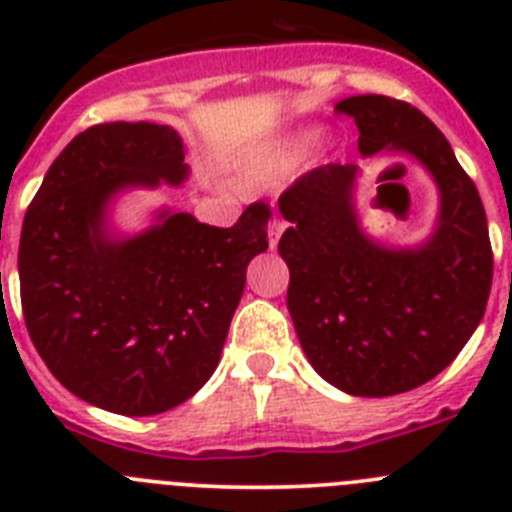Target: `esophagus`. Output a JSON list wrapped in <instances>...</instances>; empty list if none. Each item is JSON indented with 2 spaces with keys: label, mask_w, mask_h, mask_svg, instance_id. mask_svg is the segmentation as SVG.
<instances>
[{
  "label": "esophagus",
  "mask_w": 512,
  "mask_h": 512,
  "mask_svg": "<svg viewBox=\"0 0 512 512\" xmlns=\"http://www.w3.org/2000/svg\"><path fill=\"white\" fill-rule=\"evenodd\" d=\"M284 230H287V223L274 217V220H271V225H269V248H271V251L277 248V243H279V238H282Z\"/></svg>",
  "instance_id": "esophagus-1"
}]
</instances>
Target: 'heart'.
I'll use <instances>...</instances> for the list:
<instances>
[{
    "instance_id": "1",
    "label": "heart",
    "mask_w": 512,
    "mask_h": 512,
    "mask_svg": "<svg viewBox=\"0 0 512 512\" xmlns=\"http://www.w3.org/2000/svg\"><path fill=\"white\" fill-rule=\"evenodd\" d=\"M312 140H315V130L310 128L289 130V133L266 140L243 156L238 182L243 187H266V184L277 182L300 166Z\"/></svg>"
}]
</instances>
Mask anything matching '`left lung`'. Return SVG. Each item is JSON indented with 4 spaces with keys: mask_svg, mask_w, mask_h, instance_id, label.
Returning a JSON list of instances; mask_svg holds the SVG:
<instances>
[{
    "mask_svg": "<svg viewBox=\"0 0 512 512\" xmlns=\"http://www.w3.org/2000/svg\"><path fill=\"white\" fill-rule=\"evenodd\" d=\"M359 125L361 158L405 156L431 176L438 215L410 246L379 241L356 205L359 164H328L282 194L289 223L287 307L312 369L354 397L431 382L485 315L492 284L487 217L454 148L413 104L356 94L336 104Z\"/></svg>",
    "mask_w": 512,
    "mask_h": 512,
    "instance_id": "1",
    "label": "left lung"
}]
</instances>
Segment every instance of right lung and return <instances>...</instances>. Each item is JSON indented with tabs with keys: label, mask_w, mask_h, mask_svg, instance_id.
Wrapping results in <instances>:
<instances>
[{
	"label": "right lung",
	"mask_w": 512,
	"mask_h": 512,
	"mask_svg": "<svg viewBox=\"0 0 512 512\" xmlns=\"http://www.w3.org/2000/svg\"><path fill=\"white\" fill-rule=\"evenodd\" d=\"M184 153L169 125H94L53 161L22 223V312L40 359L76 397L130 418L166 413L212 377L248 264L269 248L264 202L233 228L166 205L143 230L117 228L122 194L187 182Z\"/></svg>",
	"instance_id": "add662e5"
}]
</instances>
